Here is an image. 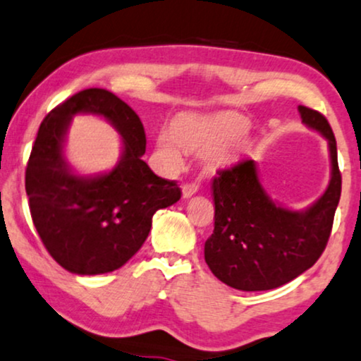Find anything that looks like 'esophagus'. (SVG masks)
Segmentation results:
<instances>
[{
  "label": "esophagus",
  "mask_w": 361,
  "mask_h": 361,
  "mask_svg": "<svg viewBox=\"0 0 361 361\" xmlns=\"http://www.w3.org/2000/svg\"><path fill=\"white\" fill-rule=\"evenodd\" d=\"M199 190L197 182H192V184H184L182 185V197L189 199L190 195H194Z\"/></svg>",
  "instance_id": "34e87169"
}]
</instances>
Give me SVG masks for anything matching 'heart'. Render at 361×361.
Wrapping results in <instances>:
<instances>
[{
  "mask_svg": "<svg viewBox=\"0 0 361 361\" xmlns=\"http://www.w3.org/2000/svg\"><path fill=\"white\" fill-rule=\"evenodd\" d=\"M246 128L247 120L234 114L182 117L173 122L172 130L159 133L155 154L167 172H176L184 164V150H206L204 160L211 169H217L228 164L241 150L243 142L239 137Z\"/></svg>",
  "mask_w": 361,
  "mask_h": 361,
  "instance_id": "1",
  "label": "heart"
}]
</instances>
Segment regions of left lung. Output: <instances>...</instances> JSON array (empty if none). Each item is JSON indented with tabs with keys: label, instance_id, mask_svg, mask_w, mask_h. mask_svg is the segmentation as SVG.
Listing matches in <instances>:
<instances>
[{
	"label": "left lung",
	"instance_id": "obj_1",
	"mask_svg": "<svg viewBox=\"0 0 361 361\" xmlns=\"http://www.w3.org/2000/svg\"><path fill=\"white\" fill-rule=\"evenodd\" d=\"M306 127L322 133L330 150L328 188L311 206L293 211L262 188L256 162L244 159L212 180L214 233L204 244L212 274L241 291H268L310 269L326 247L341 194L336 140L328 120L300 105Z\"/></svg>",
	"mask_w": 361,
	"mask_h": 361
}]
</instances>
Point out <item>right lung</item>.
Masks as SVG:
<instances>
[{"label":"right lung","instance_id":"right-lung-1","mask_svg":"<svg viewBox=\"0 0 361 361\" xmlns=\"http://www.w3.org/2000/svg\"><path fill=\"white\" fill-rule=\"evenodd\" d=\"M78 113L105 118L123 137L112 171L80 176L66 162V132ZM145 142L139 115L104 88L75 93L43 118L25 188L35 228L61 268L82 276L122 268L145 243L155 212L180 199L179 185L142 160Z\"/></svg>","mask_w":361,"mask_h":361}]
</instances>
